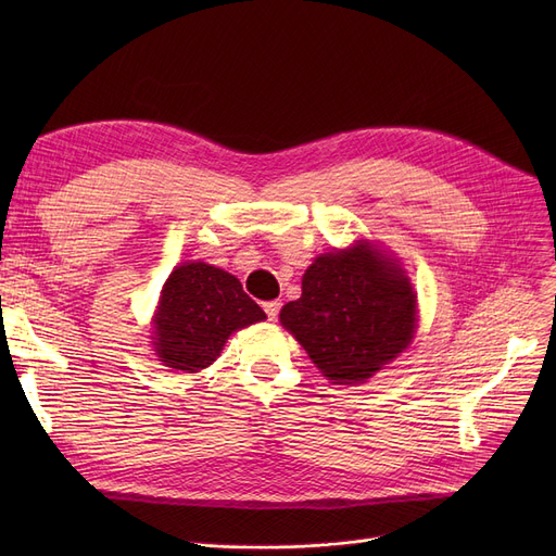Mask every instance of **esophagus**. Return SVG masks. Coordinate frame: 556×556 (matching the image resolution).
Returning <instances> with one entry per match:
<instances>
[{
  "label": "esophagus",
  "instance_id": "34e87169",
  "mask_svg": "<svg viewBox=\"0 0 556 556\" xmlns=\"http://www.w3.org/2000/svg\"><path fill=\"white\" fill-rule=\"evenodd\" d=\"M263 311H266L268 319H277V315H279V311H281V302H279V300L266 302V304H263Z\"/></svg>",
  "mask_w": 556,
  "mask_h": 556
}]
</instances>
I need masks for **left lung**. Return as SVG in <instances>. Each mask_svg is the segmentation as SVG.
Listing matches in <instances>:
<instances>
[{
	"label": "left lung",
	"instance_id": "left-lung-1",
	"mask_svg": "<svg viewBox=\"0 0 556 556\" xmlns=\"http://www.w3.org/2000/svg\"><path fill=\"white\" fill-rule=\"evenodd\" d=\"M279 319L331 383L358 386L413 342L417 293L396 258L356 241L311 263Z\"/></svg>",
	"mask_w": 556,
	"mask_h": 556
}]
</instances>
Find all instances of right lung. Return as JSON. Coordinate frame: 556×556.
Wrapping results in <instances>:
<instances>
[{
  "label": "right lung",
  "mask_w": 556,
  "mask_h": 556,
  "mask_svg": "<svg viewBox=\"0 0 556 556\" xmlns=\"http://www.w3.org/2000/svg\"><path fill=\"white\" fill-rule=\"evenodd\" d=\"M266 319L241 281L204 261H187L168 275L153 317V344L162 365L195 374L210 367L227 338Z\"/></svg>",
  "instance_id": "right-lung-1"
}]
</instances>
